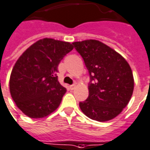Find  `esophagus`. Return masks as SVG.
Masks as SVG:
<instances>
[{
	"label": "esophagus",
	"mask_w": 150,
	"mask_h": 150,
	"mask_svg": "<svg viewBox=\"0 0 150 150\" xmlns=\"http://www.w3.org/2000/svg\"><path fill=\"white\" fill-rule=\"evenodd\" d=\"M75 84H71V85H70V86H69V88H70V89H71V90H73V89L75 88Z\"/></svg>",
	"instance_id": "obj_1"
}]
</instances>
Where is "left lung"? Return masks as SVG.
<instances>
[{
	"label": "left lung",
	"instance_id": "left-lung-1",
	"mask_svg": "<svg viewBox=\"0 0 150 150\" xmlns=\"http://www.w3.org/2000/svg\"><path fill=\"white\" fill-rule=\"evenodd\" d=\"M83 58L88 71V97L79 103L88 117L107 122L122 112L134 89L131 67L116 51L98 40L72 43Z\"/></svg>",
	"mask_w": 150,
	"mask_h": 150
}]
</instances>
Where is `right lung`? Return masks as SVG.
<instances>
[{
    "mask_svg": "<svg viewBox=\"0 0 150 150\" xmlns=\"http://www.w3.org/2000/svg\"><path fill=\"white\" fill-rule=\"evenodd\" d=\"M72 49L70 42L43 38L17 60L10 78V91L26 116L44 117L59 107L67 88L58 81L57 67Z\"/></svg>",
    "mask_w": 150,
    "mask_h": 150,
    "instance_id": "right-lung-1",
    "label": "right lung"
}]
</instances>
